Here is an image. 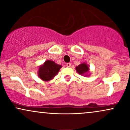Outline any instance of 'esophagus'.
Wrapping results in <instances>:
<instances>
[{
    "instance_id": "esophagus-1",
    "label": "esophagus",
    "mask_w": 130,
    "mask_h": 130,
    "mask_svg": "<svg viewBox=\"0 0 130 130\" xmlns=\"http://www.w3.org/2000/svg\"><path fill=\"white\" fill-rule=\"evenodd\" d=\"M71 63H67L66 64V66H67V67H71Z\"/></svg>"
}]
</instances>
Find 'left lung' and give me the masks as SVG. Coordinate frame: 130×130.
I'll list each match as a JSON object with an SVG mask.
<instances>
[{"label": "left lung", "mask_w": 130, "mask_h": 130, "mask_svg": "<svg viewBox=\"0 0 130 130\" xmlns=\"http://www.w3.org/2000/svg\"><path fill=\"white\" fill-rule=\"evenodd\" d=\"M89 68L86 65V63H81L78 66L76 67V70L77 72L80 75H84L86 74L89 71Z\"/></svg>", "instance_id": "1"}]
</instances>
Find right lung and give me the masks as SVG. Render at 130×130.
<instances>
[{
    "label": "right lung",
    "instance_id": "1",
    "mask_svg": "<svg viewBox=\"0 0 130 130\" xmlns=\"http://www.w3.org/2000/svg\"><path fill=\"white\" fill-rule=\"evenodd\" d=\"M62 66L51 60H47L38 70V76L43 80H50L59 72Z\"/></svg>",
    "mask_w": 130,
    "mask_h": 130
}]
</instances>
